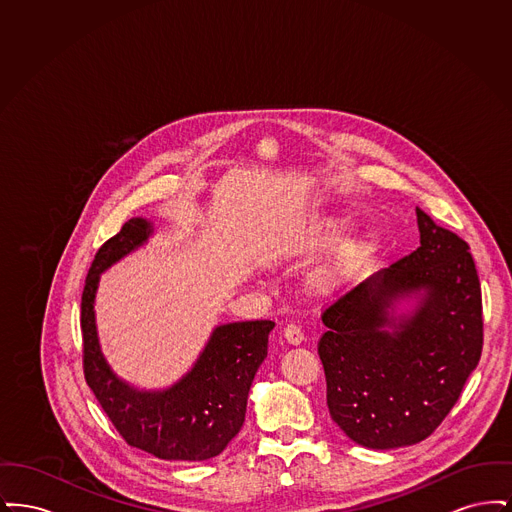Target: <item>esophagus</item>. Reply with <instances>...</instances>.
Returning <instances> with one entry per match:
<instances>
[{
    "instance_id": "34e87169",
    "label": "esophagus",
    "mask_w": 512,
    "mask_h": 512,
    "mask_svg": "<svg viewBox=\"0 0 512 512\" xmlns=\"http://www.w3.org/2000/svg\"><path fill=\"white\" fill-rule=\"evenodd\" d=\"M284 338H286L288 343H292V345H299L303 341V332H301V328L297 324H288L284 328Z\"/></svg>"
}]
</instances>
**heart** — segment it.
<instances>
[{
  "label": "heart",
  "instance_id": "1",
  "mask_svg": "<svg viewBox=\"0 0 512 512\" xmlns=\"http://www.w3.org/2000/svg\"><path fill=\"white\" fill-rule=\"evenodd\" d=\"M343 230H345V224L341 220H328L324 228V242H336L343 234ZM372 251H374L372 236H359L343 242L332 255V259L313 276V288L318 293L338 290L357 274L359 268L365 265Z\"/></svg>",
  "mask_w": 512,
  "mask_h": 512
}]
</instances>
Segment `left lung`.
<instances>
[{
    "mask_svg": "<svg viewBox=\"0 0 512 512\" xmlns=\"http://www.w3.org/2000/svg\"><path fill=\"white\" fill-rule=\"evenodd\" d=\"M420 247L322 313L326 403L368 449L428 438L461 397L484 345L482 288L468 244L416 207ZM414 313L392 315L399 298Z\"/></svg>",
    "mask_w": 512,
    "mask_h": 512,
    "instance_id": "1",
    "label": "left lung"
}]
</instances>
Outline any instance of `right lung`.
Listing matches in <instances>:
<instances>
[{"mask_svg":"<svg viewBox=\"0 0 512 512\" xmlns=\"http://www.w3.org/2000/svg\"><path fill=\"white\" fill-rule=\"evenodd\" d=\"M153 226L130 219L101 245L82 292L84 378L117 432L132 447L165 461H207L236 438L255 372L267 357L272 320L217 326L195 361L171 388L142 391L128 386L107 365L96 332L94 301L99 274L147 242Z\"/></svg>","mask_w":512,"mask_h":512,"instance_id":"add662e5","label":"right lung"}]
</instances>
